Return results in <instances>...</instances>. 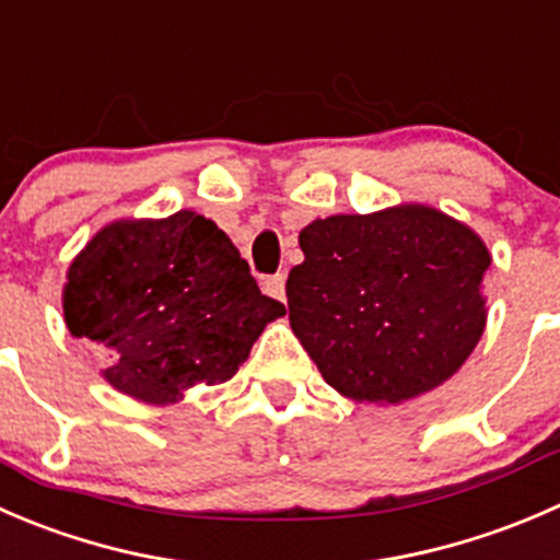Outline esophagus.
<instances>
[{"label": "esophagus", "instance_id": "esophagus-1", "mask_svg": "<svg viewBox=\"0 0 560 560\" xmlns=\"http://www.w3.org/2000/svg\"><path fill=\"white\" fill-rule=\"evenodd\" d=\"M264 291L275 299H285V275H269V278H264Z\"/></svg>", "mask_w": 560, "mask_h": 560}]
</instances>
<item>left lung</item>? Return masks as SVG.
<instances>
[{
    "label": "left lung",
    "mask_w": 560,
    "mask_h": 560,
    "mask_svg": "<svg viewBox=\"0 0 560 560\" xmlns=\"http://www.w3.org/2000/svg\"><path fill=\"white\" fill-rule=\"evenodd\" d=\"M288 318L329 386L402 402L460 370L485 331V242L430 207L335 214L299 234Z\"/></svg>",
    "instance_id": "8db88e82"
}]
</instances>
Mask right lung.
<instances>
[{
    "label": "right lung",
    "instance_id": "obj_1",
    "mask_svg": "<svg viewBox=\"0 0 560 560\" xmlns=\"http://www.w3.org/2000/svg\"><path fill=\"white\" fill-rule=\"evenodd\" d=\"M65 320L110 351L105 381L143 402L236 375L285 304L264 296L229 236L196 212L119 220L70 264Z\"/></svg>",
    "mask_w": 560,
    "mask_h": 560
}]
</instances>
